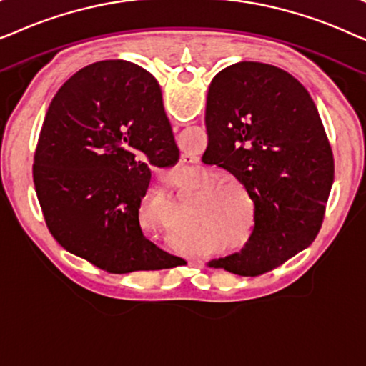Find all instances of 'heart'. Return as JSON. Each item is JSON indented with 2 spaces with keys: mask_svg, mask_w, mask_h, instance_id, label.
I'll return each mask as SVG.
<instances>
[{
  "mask_svg": "<svg viewBox=\"0 0 366 366\" xmlns=\"http://www.w3.org/2000/svg\"><path fill=\"white\" fill-rule=\"evenodd\" d=\"M213 172L198 173L194 182L187 189H199V198H203L194 209V219L207 228H214L223 243H232L239 239L244 233L243 222V199L248 198V189L234 179H223ZM240 194L238 195L237 193ZM239 248H244L242 244Z\"/></svg>",
  "mask_w": 366,
  "mask_h": 366,
  "instance_id": "heart-1",
  "label": "heart"
}]
</instances>
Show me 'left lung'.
<instances>
[{"label":"left lung","mask_w":366,"mask_h":366,"mask_svg":"<svg viewBox=\"0 0 366 366\" xmlns=\"http://www.w3.org/2000/svg\"><path fill=\"white\" fill-rule=\"evenodd\" d=\"M203 158L233 174L254 203L244 248L208 267L258 277L308 248L333 184L330 142L303 84L282 68L239 61L212 79Z\"/></svg>","instance_id":"8db88e82"}]
</instances>
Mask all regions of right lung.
Listing matches in <instances>:
<instances>
[{
    "label": "right lung",
    "instance_id": "obj_1",
    "mask_svg": "<svg viewBox=\"0 0 366 366\" xmlns=\"http://www.w3.org/2000/svg\"><path fill=\"white\" fill-rule=\"evenodd\" d=\"M179 152L153 74L123 59L74 73L44 117L33 179L44 222L69 253L108 273L177 267L139 227L152 169Z\"/></svg>",
    "mask_w": 366,
    "mask_h": 366
}]
</instances>
